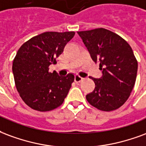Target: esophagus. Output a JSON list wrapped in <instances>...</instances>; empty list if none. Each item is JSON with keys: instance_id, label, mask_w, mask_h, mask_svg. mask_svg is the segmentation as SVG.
I'll list each match as a JSON object with an SVG mask.
<instances>
[{"instance_id": "esophagus-1", "label": "esophagus", "mask_w": 146, "mask_h": 146, "mask_svg": "<svg viewBox=\"0 0 146 146\" xmlns=\"http://www.w3.org/2000/svg\"><path fill=\"white\" fill-rule=\"evenodd\" d=\"M83 79V78H82L81 76H79L78 74H76V75L74 76V82H82Z\"/></svg>"}]
</instances>
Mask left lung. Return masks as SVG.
I'll list each match as a JSON object with an SVG mask.
<instances>
[{
	"mask_svg": "<svg viewBox=\"0 0 146 146\" xmlns=\"http://www.w3.org/2000/svg\"><path fill=\"white\" fill-rule=\"evenodd\" d=\"M78 34L95 62L100 61V78L90 77L95 89L86 95L92 107L102 111L118 109L127 100L135 83L138 61L131 46L117 34L104 28Z\"/></svg>",
	"mask_w": 146,
	"mask_h": 146,
	"instance_id": "left-lung-1",
	"label": "left lung"
}]
</instances>
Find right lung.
Wrapping results in <instances>:
<instances>
[{"mask_svg": "<svg viewBox=\"0 0 146 146\" xmlns=\"http://www.w3.org/2000/svg\"><path fill=\"white\" fill-rule=\"evenodd\" d=\"M74 32H46L24 42L12 64L15 83L19 96L32 109L50 111L63 104L74 80V74L59 76L49 66L57 64Z\"/></svg>", "mask_w": 146, "mask_h": 146, "instance_id": "right-lung-1", "label": "right lung"}]
</instances>
